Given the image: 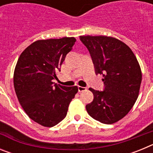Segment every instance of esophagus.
<instances>
[{
	"instance_id": "34e87169",
	"label": "esophagus",
	"mask_w": 153,
	"mask_h": 153,
	"mask_svg": "<svg viewBox=\"0 0 153 153\" xmlns=\"http://www.w3.org/2000/svg\"><path fill=\"white\" fill-rule=\"evenodd\" d=\"M86 87H83V86H78V91L79 92H82V91H84L86 90Z\"/></svg>"
}]
</instances>
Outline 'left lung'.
<instances>
[{
	"label": "left lung",
	"mask_w": 153,
	"mask_h": 153,
	"mask_svg": "<svg viewBox=\"0 0 153 153\" xmlns=\"http://www.w3.org/2000/svg\"><path fill=\"white\" fill-rule=\"evenodd\" d=\"M88 49L96 74L103 76L104 90L90 88L93 100L86 106L94 120L113 124L123 118L136 102L142 82L140 64L123 42L106 36H80Z\"/></svg>",
	"instance_id": "obj_1"
}]
</instances>
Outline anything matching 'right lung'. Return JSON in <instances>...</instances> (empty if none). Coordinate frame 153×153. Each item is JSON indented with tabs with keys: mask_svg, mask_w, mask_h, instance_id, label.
I'll return each instance as SVG.
<instances>
[{
	"mask_svg": "<svg viewBox=\"0 0 153 153\" xmlns=\"http://www.w3.org/2000/svg\"><path fill=\"white\" fill-rule=\"evenodd\" d=\"M75 42L74 37L37 40L17 60L13 74L17 99L28 117L41 126L52 127L61 122L77 93L76 86L53 82Z\"/></svg>",
	"mask_w": 153,
	"mask_h": 153,
	"instance_id": "add662e5",
	"label": "right lung"
}]
</instances>
